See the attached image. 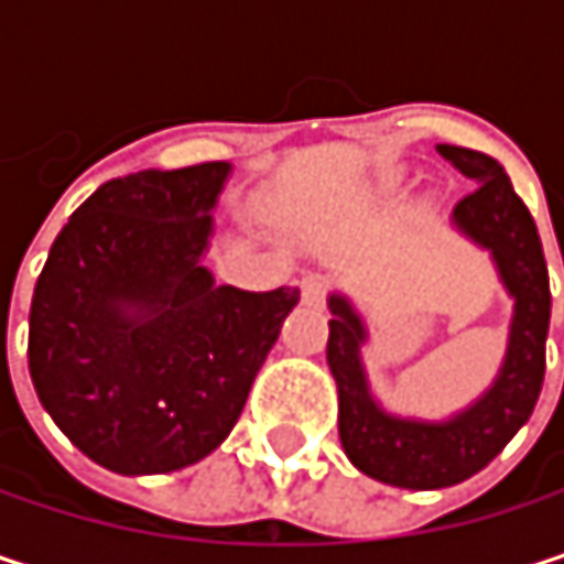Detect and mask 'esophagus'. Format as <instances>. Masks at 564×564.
<instances>
[{"mask_svg": "<svg viewBox=\"0 0 564 564\" xmlns=\"http://www.w3.org/2000/svg\"><path fill=\"white\" fill-rule=\"evenodd\" d=\"M300 296H303V303H310V306H323L326 296H329V281H326L323 274L303 278V281H300Z\"/></svg>", "mask_w": 564, "mask_h": 564, "instance_id": "obj_1", "label": "esophagus"}]
</instances>
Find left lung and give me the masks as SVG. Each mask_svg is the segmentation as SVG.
I'll list each match as a JSON object with an SVG mask.
<instances>
[{
  "label": "left lung",
  "instance_id": "1",
  "mask_svg": "<svg viewBox=\"0 0 564 564\" xmlns=\"http://www.w3.org/2000/svg\"><path fill=\"white\" fill-rule=\"evenodd\" d=\"M437 153L477 182V188L457 202L454 221L460 231L494 251L500 278L516 296L507 362L494 389L444 424L401 421L386 414L366 389L359 359L366 329L343 296H329L333 319L326 362L339 389L343 451L362 474L404 490H441L480 474L529 421L545 379V336L552 313L539 228L503 166L494 156L467 147L441 143Z\"/></svg>",
  "mask_w": 564,
  "mask_h": 564
}]
</instances>
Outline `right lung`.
Listing matches in <instances>:
<instances>
[{
  "instance_id": "add662e5",
  "label": "right lung",
  "mask_w": 564,
  "mask_h": 564,
  "mask_svg": "<svg viewBox=\"0 0 564 564\" xmlns=\"http://www.w3.org/2000/svg\"><path fill=\"white\" fill-rule=\"evenodd\" d=\"M228 163L104 182L61 228L35 283L29 372L55 424L113 474L208 457L300 290L215 286L198 264Z\"/></svg>"
}]
</instances>
